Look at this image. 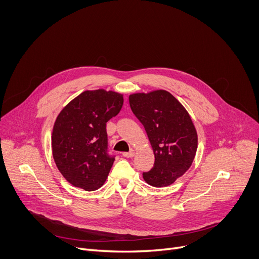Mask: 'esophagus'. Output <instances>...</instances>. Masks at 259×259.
I'll use <instances>...</instances> for the list:
<instances>
[{"label": "esophagus", "mask_w": 259, "mask_h": 259, "mask_svg": "<svg viewBox=\"0 0 259 259\" xmlns=\"http://www.w3.org/2000/svg\"><path fill=\"white\" fill-rule=\"evenodd\" d=\"M134 154H135L134 150H130V152L123 153V157H125V158H132L134 156Z\"/></svg>", "instance_id": "34e87169"}]
</instances>
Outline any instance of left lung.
I'll list each match as a JSON object with an SVG mask.
<instances>
[{
	"mask_svg": "<svg viewBox=\"0 0 259 259\" xmlns=\"http://www.w3.org/2000/svg\"><path fill=\"white\" fill-rule=\"evenodd\" d=\"M129 103L155 154V164L142 173L143 178L153 187L170 186L195 159L198 135L193 121L182 104L165 90L132 94Z\"/></svg>",
	"mask_w": 259,
	"mask_h": 259,
	"instance_id": "1",
	"label": "left lung"
}]
</instances>
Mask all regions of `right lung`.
I'll return each mask as SVG.
<instances>
[{
    "label": "right lung",
    "mask_w": 259,
    "mask_h": 259,
    "mask_svg": "<svg viewBox=\"0 0 259 259\" xmlns=\"http://www.w3.org/2000/svg\"><path fill=\"white\" fill-rule=\"evenodd\" d=\"M123 95L103 89L85 91L58 115L52 132V153L72 186L95 191L104 183L115 155H109L106 123L123 106Z\"/></svg>",
    "instance_id": "obj_1"
}]
</instances>
